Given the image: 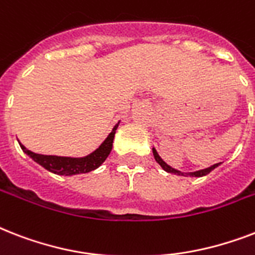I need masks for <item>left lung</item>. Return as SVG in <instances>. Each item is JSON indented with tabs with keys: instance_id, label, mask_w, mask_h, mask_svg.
<instances>
[{
	"instance_id": "1",
	"label": "left lung",
	"mask_w": 255,
	"mask_h": 255,
	"mask_svg": "<svg viewBox=\"0 0 255 255\" xmlns=\"http://www.w3.org/2000/svg\"><path fill=\"white\" fill-rule=\"evenodd\" d=\"M152 152H153V156H155V160L156 163L159 164L160 167L163 168L165 172H168V173H173V174H177V176H185V177H202V176H206V174H209L212 170L214 169V168H217L218 165L221 163H217V164H213V165H210V167L208 168H204V169H198V170H194V172H181V170L176 169V168L170 167V165H168L165 161H164L161 157H160V155L157 153V151L155 149V147L152 148Z\"/></svg>"
}]
</instances>
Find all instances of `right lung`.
<instances>
[{"label": "right lung", "mask_w": 255, "mask_h": 255, "mask_svg": "<svg viewBox=\"0 0 255 255\" xmlns=\"http://www.w3.org/2000/svg\"><path fill=\"white\" fill-rule=\"evenodd\" d=\"M120 122H118L115 127L112 128V131L108 133V136L104 139V141L96 148L95 151L91 153L83 156V157H70V156H55V155H41L35 153L19 143L22 151L26 155L38 163L41 167L47 169L51 173L59 174V176H74V174L88 173L91 170L99 168L102 164L106 161V159L110 155L112 149V143L115 137V132L119 127Z\"/></svg>", "instance_id": "obj_1"}]
</instances>
